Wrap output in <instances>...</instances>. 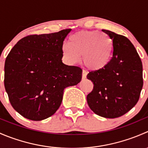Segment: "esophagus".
<instances>
[{
	"label": "esophagus",
	"mask_w": 148,
	"mask_h": 148,
	"mask_svg": "<svg viewBox=\"0 0 148 148\" xmlns=\"http://www.w3.org/2000/svg\"><path fill=\"white\" fill-rule=\"evenodd\" d=\"M86 71L83 70L82 71V79H86Z\"/></svg>",
	"instance_id": "obj_1"
}]
</instances>
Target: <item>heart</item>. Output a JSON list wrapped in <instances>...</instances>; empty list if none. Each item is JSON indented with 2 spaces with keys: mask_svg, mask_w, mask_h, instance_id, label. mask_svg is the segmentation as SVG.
<instances>
[{
  "mask_svg": "<svg viewBox=\"0 0 148 148\" xmlns=\"http://www.w3.org/2000/svg\"><path fill=\"white\" fill-rule=\"evenodd\" d=\"M62 51L67 62L75 63L82 54V63L88 69L98 71L109 64L113 51L112 41L107 34L97 31H82L72 34Z\"/></svg>",
  "mask_w": 148,
  "mask_h": 148,
  "instance_id": "b5f03b06",
  "label": "heart"
}]
</instances>
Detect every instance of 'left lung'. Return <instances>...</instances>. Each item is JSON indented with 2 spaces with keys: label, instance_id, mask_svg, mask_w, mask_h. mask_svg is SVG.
<instances>
[{
  "label": "left lung",
  "instance_id": "1",
  "mask_svg": "<svg viewBox=\"0 0 148 148\" xmlns=\"http://www.w3.org/2000/svg\"><path fill=\"white\" fill-rule=\"evenodd\" d=\"M102 31L112 40V56L104 68L90 71L86 76L94 84L86 100L89 108L97 115L117 118L138 102L143 86V64L127 37L108 30Z\"/></svg>",
  "mask_w": 148,
  "mask_h": 148
}]
</instances>
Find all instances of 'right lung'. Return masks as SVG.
I'll return each mask as SVG.
<instances>
[{"label": "right lung", "instance_id": "1", "mask_svg": "<svg viewBox=\"0 0 148 148\" xmlns=\"http://www.w3.org/2000/svg\"><path fill=\"white\" fill-rule=\"evenodd\" d=\"M71 31L26 36L7 56L5 91L12 107L25 118L40 121L53 115L65 88L81 81L82 69L62 61V47Z\"/></svg>", "mask_w": 148, "mask_h": 148}]
</instances>
